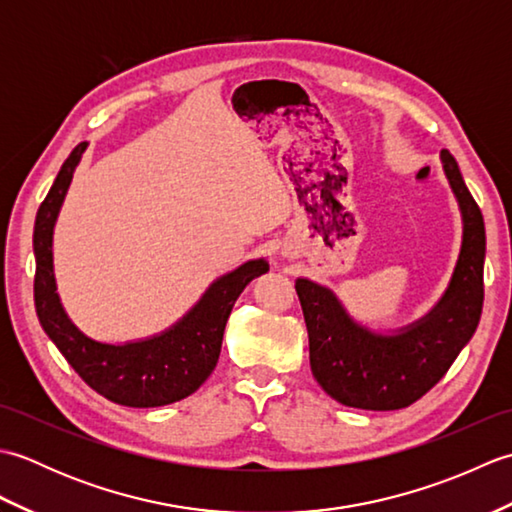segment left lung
<instances>
[{"instance_id": "8db88e82", "label": "left lung", "mask_w": 512, "mask_h": 512, "mask_svg": "<svg viewBox=\"0 0 512 512\" xmlns=\"http://www.w3.org/2000/svg\"><path fill=\"white\" fill-rule=\"evenodd\" d=\"M440 160L462 213V248L447 292L422 319L391 334L374 332L356 323L330 288L303 277L295 281L310 339L312 376L345 407H409L449 372L480 323L484 217L455 158L442 149Z\"/></svg>"}]
</instances>
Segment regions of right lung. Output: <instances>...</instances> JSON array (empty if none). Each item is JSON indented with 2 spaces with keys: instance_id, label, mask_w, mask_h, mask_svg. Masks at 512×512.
<instances>
[{
  "instance_id": "1",
  "label": "right lung",
  "mask_w": 512,
  "mask_h": 512,
  "mask_svg": "<svg viewBox=\"0 0 512 512\" xmlns=\"http://www.w3.org/2000/svg\"><path fill=\"white\" fill-rule=\"evenodd\" d=\"M88 143L72 149L57 180L41 202L35 220V308L43 332L65 361L94 391L125 407H162L191 396L217 365L222 336L237 297L255 277L268 273V262L250 259L215 279L202 299L169 330L123 345L101 343L83 334L65 314L52 266V233L65 193Z\"/></svg>"
}]
</instances>
